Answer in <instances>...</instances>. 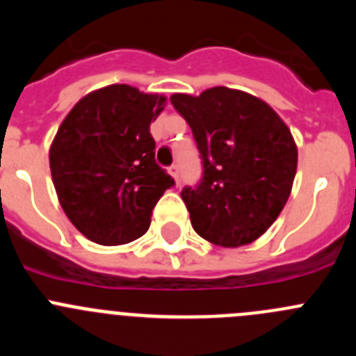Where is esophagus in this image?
<instances>
[{"instance_id": "esophagus-1", "label": "esophagus", "mask_w": 356, "mask_h": 356, "mask_svg": "<svg viewBox=\"0 0 356 356\" xmlns=\"http://www.w3.org/2000/svg\"><path fill=\"white\" fill-rule=\"evenodd\" d=\"M168 171H169V175H171L172 178H175L176 185H180V169H178V165H171V168H169Z\"/></svg>"}]
</instances>
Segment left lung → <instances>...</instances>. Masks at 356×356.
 <instances>
[{
    "label": "left lung",
    "instance_id": "1",
    "mask_svg": "<svg viewBox=\"0 0 356 356\" xmlns=\"http://www.w3.org/2000/svg\"><path fill=\"white\" fill-rule=\"evenodd\" d=\"M171 104L203 161L200 185L181 191L192 227L215 245L252 243L291 194L298 149L288 125L266 102L226 86L200 97L175 93Z\"/></svg>",
    "mask_w": 356,
    "mask_h": 356
}]
</instances>
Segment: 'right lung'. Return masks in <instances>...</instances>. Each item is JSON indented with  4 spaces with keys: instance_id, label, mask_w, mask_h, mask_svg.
Segmentation results:
<instances>
[{
    "instance_id": "1",
    "label": "right lung",
    "mask_w": 356,
    "mask_h": 356,
    "mask_svg": "<svg viewBox=\"0 0 356 356\" xmlns=\"http://www.w3.org/2000/svg\"><path fill=\"white\" fill-rule=\"evenodd\" d=\"M164 106L165 97L111 84L83 97L58 129L49 149L52 184L70 222L91 242L138 240L175 185L155 162L149 134Z\"/></svg>"
}]
</instances>
